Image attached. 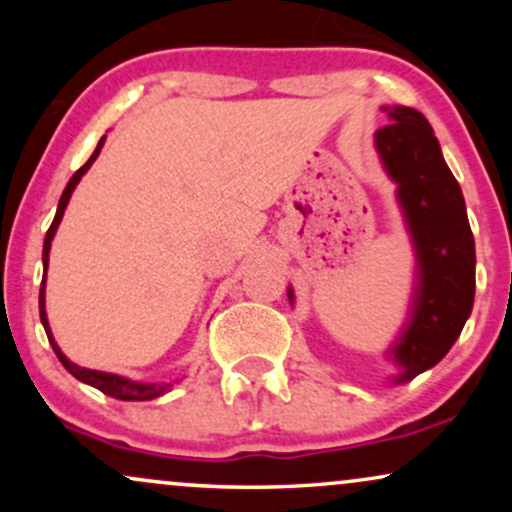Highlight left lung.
I'll use <instances>...</instances> for the list:
<instances>
[{
    "instance_id": "left-lung-1",
    "label": "left lung",
    "mask_w": 512,
    "mask_h": 512,
    "mask_svg": "<svg viewBox=\"0 0 512 512\" xmlns=\"http://www.w3.org/2000/svg\"><path fill=\"white\" fill-rule=\"evenodd\" d=\"M390 117L375 134V146L399 185L419 257L414 313L390 354L404 368L399 380H411L436 366L460 337L472 313L477 257L462 190L445 166L433 127L419 110L402 105Z\"/></svg>"
}]
</instances>
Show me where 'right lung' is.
<instances>
[{
  "label": "right lung",
  "mask_w": 512,
  "mask_h": 512,
  "mask_svg": "<svg viewBox=\"0 0 512 512\" xmlns=\"http://www.w3.org/2000/svg\"><path fill=\"white\" fill-rule=\"evenodd\" d=\"M103 142H105V137L101 139V142H98L96 151H93V156L88 158V161L84 163V166H81L79 170H76V173L72 175V180H69V182H67V187H64V192H62V197H60V204H57L55 221H52V226L48 228V236H45V245H43V264H45V267H48V257H50V243H52V236H55L57 226H60L64 209H67L69 197H72V192H74L76 182L81 180V175H84L86 170L91 168V163L96 161L98 154H101ZM40 322H43V327H45V332H48V339H50L52 349H55V354H57V358H60V361H62V366L67 368L69 373H72L76 380H81V383H86V385H93V387H96V390H101L103 395H110V397H115V399H125V402H144V399H154V397H158V395H163V392H166L168 387H170V385H146V383H132V380L120 378V375H113V373H101V370L79 368V366H76V363L69 361V358L62 354L60 346L55 344V339H52V334H50L48 315H45V279H43V286H40Z\"/></svg>",
  "instance_id": "1"
}]
</instances>
